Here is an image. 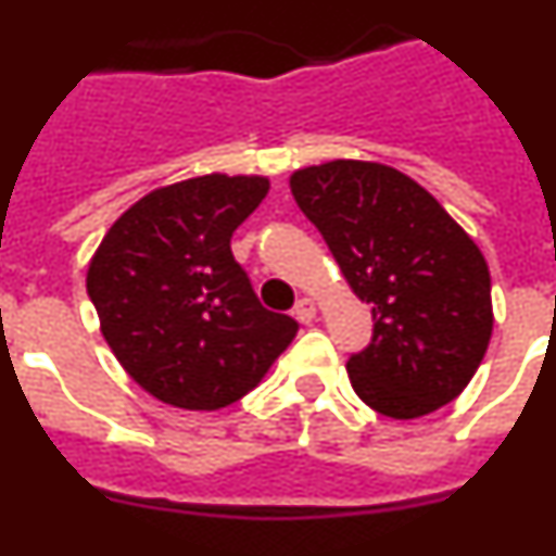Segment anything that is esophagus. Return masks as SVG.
Here are the masks:
<instances>
[{"label":"esophagus","instance_id":"34e87169","mask_svg":"<svg viewBox=\"0 0 556 556\" xmlns=\"http://www.w3.org/2000/svg\"><path fill=\"white\" fill-rule=\"evenodd\" d=\"M314 314H317V306H314V301H308V298H301V301L294 303V317L301 323H312Z\"/></svg>","mask_w":556,"mask_h":556}]
</instances>
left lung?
I'll list each match as a JSON object with an SVG mask.
<instances>
[{
  "label": "left lung",
  "mask_w": 556,
  "mask_h": 556,
  "mask_svg": "<svg viewBox=\"0 0 556 556\" xmlns=\"http://www.w3.org/2000/svg\"><path fill=\"white\" fill-rule=\"evenodd\" d=\"M289 184L353 292L372 306L370 345L348 358L356 395L395 420L454 401L493 333L490 269L473 239L392 166L331 161Z\"/></svg>",
  "instance_id": "1"
}]
</instances>
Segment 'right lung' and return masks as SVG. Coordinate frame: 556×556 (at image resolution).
Masks as SVG:
<instances>
[{"instance_id":"add662e5","label":"right lung","mask_w":556,"mask_h":556,"mask_svg":"<svg viewBox=\"0 0 556 556\" xmlns=\"http://www.w3.org/2000/svg\"><path fill=\"white\" fill-rule=\"evenodd\" d=\"M267 189V178L205 175L152 191L113 223L88 267L102 337L164 404H233L298 333L289 314L262 306L230 253Z\"/></svg>"}]
</instances>
